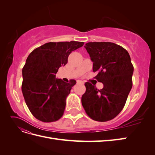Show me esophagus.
Returning a JSON list of instances; mask_svg holds the SVG:
<instances>
[{
  "label": "esophagus",
  "mask_w": 155,
  "mask_h": 155,
  "mask_svg": "<svg viewBox=\"0 0 155 155\" xmlns=\"http://www.w3.org/2000/svg\"><path fill=\"white\" fill-rule=\"evenodd\" d=\"M78 84H81V85H84V83L81 81H77Z\"/></svg>",
  "instance_id": "1"
}]
</instances>
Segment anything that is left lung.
<instances>
[{
    "label": "left lung",
    "instance_id": "obj_1",
    "mask_svg": "<svg viewBox=\"0 0 155 155\" xmlns=\"http://www.w3.org/2000/svg\"><path fill=\"white\" fill-rule=\"evenodd\" d=\"M93 62L97 81L104 84L98 90L85 83L86 92L81 97L87 114L97 121L114 118L123 109L133 86V65L128 51L110 42H90L84 46Z\"/></svg>",
    "mask_w": 155,
    "mask_h": 155
}]
</instances>
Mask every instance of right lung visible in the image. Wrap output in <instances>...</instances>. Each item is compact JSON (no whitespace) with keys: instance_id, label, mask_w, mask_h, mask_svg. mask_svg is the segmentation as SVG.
<instances>
[{"instance_id":"right-lung-1","label":"right lung","mask_w":155,"mask_h":155,"mask_svg":"<svg viewBox=\"0 0 155 155\" xmlns=\"http://www.w3.org/2000/svg\"><path fill=\"white\" fill-rule=\"evenodd\" d=\"M84 42H50L33 50L22 68V92L26 104L35 118L53 122L63 115L66 98L76 83L55 78V74L68 62L72 51Z\"/></svg>"}]
</instances>
